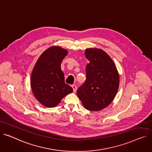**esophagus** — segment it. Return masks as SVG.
<instances>
[{
	"mask_svg": "<svg viewBox=\"0 0 152 152\" xmlns=\"http://www.w3.org/2000/svg\"><path fill=\"white\" fill-rule=\"evenodd\" d=\"M72 88H73V92H76V90H77V87H76V85H73V86H72Z\"/></svg>",
	"mask_w": 152,
	"mask_h": 152,
	"instance_id": "esophagus-1",
	"label": "esophagus"
}]
</instances>
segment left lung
Masks as SVG:
<instances>
[{"mask_svg": "<svg viewBox=\"0 0 152 152\" xmlns=\"http://www.w3.org/2000/svg\"><path fill=\"white\" fill-rule=\"evenodd\" d=\"M86 57V80L77 90V95L84 107L98 111L108 106L114 99L119 86V75L110 56L98 48H87Z\"/></svg>", "mask_w": 152, "mask_h": 152, "instance_id": "1", "label": "left lung"}]
</instances>
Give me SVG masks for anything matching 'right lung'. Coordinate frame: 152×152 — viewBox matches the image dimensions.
I'll list each match as a JSON object with an SVG mask.
<instances>
[{
	"label": "right lung",
	"mask_w": 152,
	"mask_h": 152,
	"mask_svg": "<svg viewBox=\"0 0 152 152\" xmlns=\"http://www.w3.org/2000/svg\"><path fill=\"white\" fill-rule=\"evenodd\" d=\"M67 50L52 46L41 54L33 68L30 84L36 99L47 107L56 106L62 99L73 92V88L65 84L61 63Z\"/></svg>",
	"instance_id": "right-lung-1"
}]
</instances>
